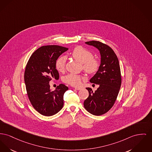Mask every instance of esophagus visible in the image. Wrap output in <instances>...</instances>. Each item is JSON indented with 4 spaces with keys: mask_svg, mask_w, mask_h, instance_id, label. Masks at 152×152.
<instances>
[{
    "mask_svg": "<svg viewBox=\"0 0 152 152\" xmlns=\"http://www.w3.org/2000/svg\"><path fill=\"white\" fill-rule=\"evenodd\" d=\"M75 89H76V90H80L81 88H80V87H76V88H75Z\"/></svg>",
    "mask_w": 152,
    "mask_h": 152,
    "instance_id": "esophagus-1",
    "label": "esophagus"
}]
</instances>
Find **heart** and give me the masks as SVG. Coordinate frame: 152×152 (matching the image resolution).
Here are the masks:
<instances>
[{
  "instance_id": "heart-1",
  "label": "heart",
  "mask_w": 152,
  "mask_h": 152,
  "mask_svg": "<svg viewBox=\"0 0 152 152\" xmlns=\"http://www.w3.org/2000/svg\"><path fill=\"white\" fill-rule=\"evenodd\" d=\"M72 57L82 64L83 69L89 74L95 73L98 70L99 63L98 60L93 58V54L88 50L78 46L75 48L70 54ZM66 58L65 57H60L56 61V68L58 72H62L65 69ZM83 77L77 74L69 73L63 77V80L65 83L74 87L80 85Z\"/></svg>"
}]
</instances>
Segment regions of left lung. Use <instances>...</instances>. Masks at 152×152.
<instances>
[{
    "label": "left lung",
    "mask_w": 152,
    "mask_h": 152,
    "mask_svg": "<svg viewBox=\"0 0 152 152\" xmlns=\"http://www.w3.org/2000/svg\"><path fill=\"white\" fill-rule=\"evenodd\" d=\"M85 43L97 48L100 54L98 70L89 80L99 87L95 91L86 88L89 96L84 102V106L88 112L99 116L108 112L116 100L122 81L120 66L116 54L108 45L96 41Z\"/></svg>",
    "instance_id": "obj_1"
}]
</instances>
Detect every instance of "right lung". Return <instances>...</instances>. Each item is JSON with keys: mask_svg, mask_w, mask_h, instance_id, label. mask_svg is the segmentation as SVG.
<instances>
[{"mask_svg": "<svg viewBox=\"0 0 152 152\" xmlns=\"http://www.w3.org/2000/svg\"><path fill=\"white\" fill-rule=\"evenodd\" d=\"M68 50L58 45L43 46L32 54L27 62L24 75L27 95L33 107L41 115H53L63 107L64 94L68 87L61 84L52 91L49 82L59 79L56 63Z\"/></svg>", "mask_w": 152, "mask_h": 152, "instance_id": "1", "label": "right lung"}]
</instances>
